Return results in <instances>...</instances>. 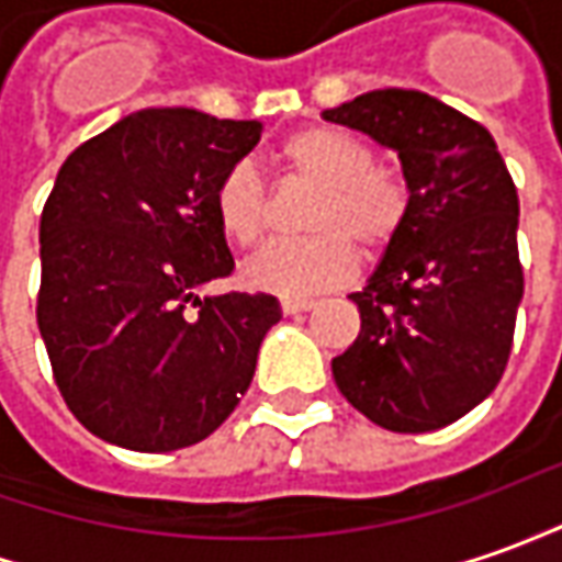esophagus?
Masks as SVG:
<instances>
[{"instance_id": "esophagus-1", "label": "esophagus", "mask_w": 562, "mask_h": 562, "mask_svg": "<svg viewBox=\"0 0 562 562\" xmlns=\"http://www.w3.org/2000/svg\"><path fill=\"white\" fill-rule=\"evenodd\" d=\"M316 307L313 297H282V313H307Z\"/></svg>"}]
</instances>
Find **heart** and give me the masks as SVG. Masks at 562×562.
<instances>
[{
  "mask_svg": "<svg viewBox=\"0 0 562 562\" xmlns=\"http://www.w3.org/2000/svg\"><path fill=\"white\" fill-rule=\"evenodd\" d=\"M277 166L316 184L301 243H280L255 255L243 277L251 289L304 297L338 289L357 277L362 251L375 255L396 239L409 215V184L400 171L378 166L372 147L345 128L313 125L285 137ZM267 193L249 162L233 166L215 193V217L224 236L251 249L267 233Z\"/></svg>",
  "mask_w": 562,
  "mask_h": 562,
  "instance_id": "b5f03b06",
  "label": "heart"
}]
</instances>
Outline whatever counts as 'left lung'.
Listing matches in <instances>:
<instances>
[{
  "instance_id": "left-lung-1",
  "label": "left lung",
  "mask_w": 562,
  "mask_h": 562,
  "mask_svg": "<svg viewBox=\"0 0 562 562\" xmlns=\"http://www.w3.org/2000/svg\"><path fill=\"white\" fill-rule=\"evenodd\" d=\"M323 120L391 147L409 215L350 301L360 335L331 375L393 434H425L480 406L505 375L522 267L520 202L492 135L425 91H366Z\"/></svg>"
}]
</instances>
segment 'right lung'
Returning a JSON list of instances; mask_svg holds the SVG:
<instances>
[{
	"instance_id": "right-lung-1",
	"label": "right lung",
	"mask_w": 562,
	"mask_h": 562,
	"mask_svg": "<svg viewBox=\"0 0 562 562\" xmlns=\"http://www.w3.org/2000/svg\"><path fill=\"white\" fill-rule=\"evenodd\" d=\"M258 140V120L153 106L57 171L36 323L57 391L94 437L175 452L215 434L249 391L280 301L196 289L233 273L215 193Z\"/></svg>"
}]
</instances>
